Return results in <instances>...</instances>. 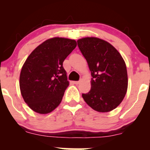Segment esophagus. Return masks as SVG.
I'll return each instance as SVG.
<instances>
[{
  "instance_id": "esophagus-1",
  "label": "esophagus",
  "mask_w": 150,
  "mask_h": 150,
  "mask_svg": "<svg viewBox=\"0 0 150 150\" xmlns=\"http://www.w3.org/2000/svg\"><path fill=\"white\" fill-rule=\"evenodd\" d=\"M74 83H75V85H78V84L80 83V81H75V82H74Z\"/></svg>"
}]
</instances>
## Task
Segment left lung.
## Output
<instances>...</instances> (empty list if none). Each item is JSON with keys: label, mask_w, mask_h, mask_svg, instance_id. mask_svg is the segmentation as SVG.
I'll return each instance as SVG.
<instances>
[{"label": "left lung", "mask_w": 150, "mask_h": 150, "mask_svg": "<svg viewBox=\"0 0 150 150\" xmlns=\"http://www.w3.org/2000/svg\"><path fill=\"white\" fill-rule=\"evenodd\" d=\"M77 46L92 77L90 91L82 94V98L98 112L112 111L124 99L128 89L124 60L111 44L99 38L78 39Z\"/></svg>", "instance_id": "left-lung-1"}]
</instances>
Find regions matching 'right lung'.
Returning a JSON list of instances; mask_svg holds the SVG:
<instances>
[{"label": "right lung", "mask_w": 150, "mask_h": 150, "mask_svg": "<svg viewBox=\"0 0 150 150\" xmlns=\"http://www.w3.org/2000/svg\"><path fill=\"white\" fill-rule=\"evenodd\" d=\"M74 39H47L30 53L22 66L20 88L25 103L41 114L53 111L69 85L63 63L76 47Z\"/></svg>", "instance_id": "1"}]
</instances>
